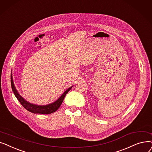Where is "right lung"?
<instances>
[{
  "mask_svg": "<svg viewBox=\"0 0 152 152\" xmlns=\"http://www.w3.org/2000/svg\"><path fill=\"white\" fill-rule=\"evenodd\" d=\"M11 86H12V89L14 93V95H15V97L19 101L20 104L24 107V108H25L26 110L32 113L42 114H48L53 113L58 110L59 107L61 106L62 103L63 102V100L64 99L65 96L66 95V94L70 90V89L73 87V86L69 87L67 90L65 91L62 93V95L57 100H56L54 102L46 104V105H38V104H33L27 102L25 98H23L20 95V93H18V91L15 88V85H14L12 73H11Z\"/></svg>",
  "mask_w": 152,
  "mask_h": 152,
  "instance_id": "obj_1",
  "label": "right lung"
}]
</instances>
